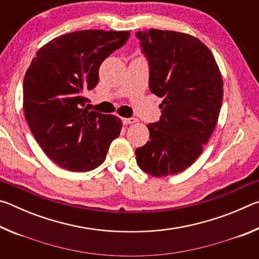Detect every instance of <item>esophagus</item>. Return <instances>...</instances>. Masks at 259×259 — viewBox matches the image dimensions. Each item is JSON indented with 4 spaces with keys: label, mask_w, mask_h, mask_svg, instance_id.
Wrapping results in <instances>:
<instances>
[{
    "label": "esophagus",
    "mask_w": 259,
    "mask_h": 259,
    "mask_svg": "<svg viewBox=\"0 0 259 259\" xmlns=\"http://www.w3.org/2000/svg\"><path fill=\"white\" fill-rule=\"evenodd\" d=\"M122 122H123V124H130V123H135V122H137V119H135V117H123V119H122Z\"/></svg>",
    "instance_id": "34e87169"
}]
</instances>
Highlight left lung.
I'll use <instances>...</instances> for the list:
<instances>
[{"label": "left lung", "mask_w": 259, "mask_h": 259, "mask_svg": "<svg viewBox=\"0 0 259 259\" xmlns=\"http://www.w3.org/2000/svg\"><path fill=\"white\" fill-rule=\"evenodd\" d=\"M150 65V90L163 98L161 117L147 125L150 140L136 150L137 164L154 177L182 172L194 163L216 126L223 78L199 38L172 30L136 33Z\"/></svg>", "instance_id": "left-lung-1"}]
</instances>
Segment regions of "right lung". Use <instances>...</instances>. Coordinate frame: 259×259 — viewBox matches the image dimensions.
Masks as SVG:
<instances>
[{
    "label": "right lung",
    "instance_id": "obj_1",
    "mask_svg": "<svg viewBox=\"0 0 259 259\" xmlns=\"http://www.w3.org/2000/svg\"><path fill=\"white\" fill-rule=\"evenodd\" d=\"M128 30L87 29L60 35L36 52L24 77V113L43 152L69 171H90L106 159L119 137L115 115L88 111L84 97L99 67L125 45Z\"/></svg>",
    "mask_w": 259,
    "mask_h": 259
}]
</instances>
